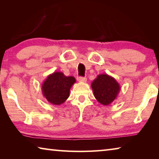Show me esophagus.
I'll return each instance as SVG.
<instances>
[{
    "instance_id": "obj_1",
    "label": "esophagus",
    "mask_w": 159,
    "mask_h": 159,
    "mask_svg": "<svg viewBox=\"0 0 159 159\" xmlns=\"http://www.w3.org/2000/svg\"><path fill=\"white\" fill-rule=\"evenodd\" d=\"M77 80H79V82H86L87 79L85 77H77Z\"/></svg>"
}]
</instances>
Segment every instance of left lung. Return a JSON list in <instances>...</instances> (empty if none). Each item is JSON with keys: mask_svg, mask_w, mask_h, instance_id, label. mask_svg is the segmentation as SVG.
Segmentation results:
<instances>
[{"mask_svg": "<svg viewBox=\"0 0 159 159\" xmlns=\"http://www.w3.org/2000/svg\"><path fill=\"white\" fill-rule=\"evenodd\" d=\"M91 87L97 100L104 106L111 104L120 90L116 80L107 74L98 75L91 83Z\"/></svg>", "mask_w": 159, "mask_h": 159, "instance_id": "1", "label": "left lung"}]
</instances>
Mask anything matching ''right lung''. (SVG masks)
<instances>
[{"instance_id":"obj_1","label":"right lung","mask_w":159,"mask_h":159,"mask_svg":"<svg viewBox=\"0 0 159 159\" xmlns=\"http://www.w3.org/2000/svg\"><path fill=\"white\" fill-rule=\"evenodd\" d=\"M75 83L74 77L66 76L60 71L54 72L43 83V95L50 104L60 105L68 99L70 89Z\"/></svg>"}]
</instances>
